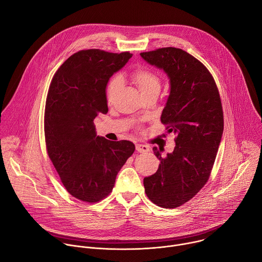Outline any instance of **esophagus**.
<instances>
[{"label": "esophagus", "mask_w": 262, "mask_h": 262, "mask_svg": "<svg viewBox=\"0 0 262 262\" xmlns=\"http://www.w3.org/2000/svg\"><path fill=\"white\" fill-rule=\"evenodd\" d=\"M136 150H137L138 152H141V154H143V152H148V151H149V146L144 145V144H137V145H136Z\"/></svg>", "instance_id": "esophagus-1"}]
</instances>
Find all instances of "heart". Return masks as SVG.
I'll list each match as a JSON object with an SVG mask.
<instances>
[{
  "mask_svg": "<svg viewBox=\"0 0 262 262\" xmlns=\"http://www.w3.org/2000/svg\"><path fill=\"white\" fill-rule=\"evenodd\" d=\"M130 77L143 95L151 92H160L161 90V81L159 77L150 70L138 68L132 72ZM121 84L120 77H114L110 80L105 90V95L108 102L114 100L121 88Z\"/></svg>",
  "mask_w": 262,
  "mask_h": 262,
  "instance_id": "1",
  "label": "heart"
}]
</instances>
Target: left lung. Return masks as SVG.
<instances>
[{
	"mask_svg": "<svg viewBox=\"0 0 262 262\" xmlns=\"http://www.w3.org/2000/svg\"><path fill=\"white\" fill-rule=\"evenodd\" d=\"M140 55L167 74L170 93L161 121L176 135L174 150L165 158L154 147L161 164L144 178V188L155 204L174 208L191 200L209 178L224 129L221 98L207 68L189 53L163 48Z\"/></svg>",
	"mask_w": 262,
	"mask_h": 262,
	"instance_id": "1",
	"label": "left lung"
}]
</instances>
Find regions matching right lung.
I'll list each match as a JSON object with an SVG mask.
<instances>
[{
    "label": "right lung",
    "instance_id": "add662e5",
    "mask_svg": "<svg viewBox=\"0 0 262 262\" xmlns=\"http://www.w3.org/2000/svg\"><path fill=\"white\" fill-rule=\"evenodd\" d=\"M100 50L80 51L57 70L46 102L48 154L67 192L97 202L113 190L116 176L135 145L96 135L94 119L107 113L105 89L110 78L132 58Z\"/></svg>",
    "mask_w": 262,
    "mask_h": 262
}]
</instances>
